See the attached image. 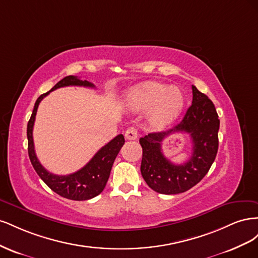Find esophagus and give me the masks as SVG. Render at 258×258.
<instances>
[{
	"label": "esophagus",
	"mask_w": 258,
	"mask_h": 258,
	"mask_svg": "<svg viewBox=\"0 0 258 258\" xmlns=\"http://www.w3.org/2000/svg\"><path fill=\"white\" fill-rule=\"evenodd\" d=\"M124 137L127 140H136L138 138V129L136 127H130L124 132Z\"/></svg>",
	"instance_id": "obj_1"
}]
</instances>
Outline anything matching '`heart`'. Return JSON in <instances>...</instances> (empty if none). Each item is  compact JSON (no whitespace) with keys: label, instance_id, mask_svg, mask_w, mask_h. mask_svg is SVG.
<instances>
[{"label":"heart","instance_id":"1","mask_svg":"<svg viewBox=\"0 0 258 258\" xmlns=\"http://www.w3.org/2000/svg\"><path fill=\"white\" fill-rule=\"evenodd\" d=\"M126 102L134 111L150 110V122L162 129L174 121L184 107V96L174 86L147 82L132 87L126 95Z\"/></svg>","mask_w":258,"mask_h":258}]
</instances>
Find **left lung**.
<instances>
[{"label": "left lung", "mask_w": 258, "mask_h": 258, "mask_svg": "<svg viewBox=\"0 0 258 258\" xmlns=\"http://www.w3.org/2000/svg\"><path fill=\"white\" fill-rule=\"evenodd\" d=\"M192 103L181 122L167 131L153 132L140 139L143 155L141 173L146 184L159 194L175 195L190 189L208 173L218 150L220 119L215 106L195 86ZM176 132H186L192 139L193 154L188 162L175 165L162 153L161 142Z\"/></svg>", "instance_id": "1"}]
</instances>
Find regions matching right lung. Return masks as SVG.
Here are the masks:
<instances>
[{
  "label": "right lung",
  "mask_w": 258,
  "mask_h": 258,
  "mask_svg": "<svg viewBox=\"0 0 258 258\" xmlns=\"http://www.w3.org/2000/svg\"><path fill=\"white\" fill-rule=\"evenodd\" d=\"M67 86H84V87L91 88L95 87V85L88 81H82L77 76L70 75L58 82L48 92L43 93V95L38 97L34 104L32 115H31V118L28 122V153L31 163H32L36 173L51 190L57 192L63 198L83 201L98 196L104 189L107 179L110 177L116 156L118 155L120 148L124 144V138L122 135L115 137L112 141L100 148L87 165L72 174L57 175L46 170L41 165V162L38 161L34 151L33 126L35 121V115L38 104L46 96L49 95V92L61 87H67Z\"/></svg>",
  "instance_id": "add662e5"
}]
</instances>
